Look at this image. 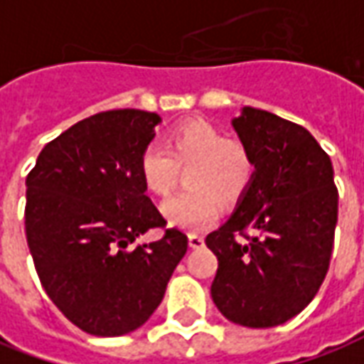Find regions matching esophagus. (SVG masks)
Here are the masks:
<instances>
[{
  "label": "esophagus",
  "instance_id": "1",
  "mask_svg": "<svg viewBox=\"0 0 364 364\" xmlns=\"http://www.w3.org/2000/svg\"><path fill=\"white\" fill-rule=\"evenodd\" d=\"M189 246L191 248H203L205 246V238L199 235H189Z\"/></svg>",
  "mask_w": 364,
  "mask_h": 364
}]
</instances>
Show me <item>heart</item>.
<instances>
[{"mask_svg": "<svg viewBox=\"0 0 364 364\" xmlns=\"http://www.w3.org/2000/svg\"><path fill=\"white\" fill-rule=\"evenodd\" d=\"M177 169H187L183 185L187 191L161 205L167 225L181 230H200L218 217V203L232 207L246 195L254 179L250 151L225 139L208 122L189 120L165 138L164 147L149 144L138 161L139 179L147 193L169 195L177 181Z\"/></svg>", "mask_w": 364, "mask_h": 364, "instance_id": "heart-1", "label": "heart"}]
</instances>
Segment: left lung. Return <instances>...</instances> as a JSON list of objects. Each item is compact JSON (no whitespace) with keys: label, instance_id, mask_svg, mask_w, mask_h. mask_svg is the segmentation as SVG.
Masks as SVG:
<instances>
[{"label":"left lung","instance_id":"left-lung-1","mask_svg":"<svg viewBox=\"0 0 364 364\" xmlns=\"http://www.w3.org/2000/svg\"><path fill=\"white\" fill-rule=\"evenodd\" d=\"M232 128L252 156L254 179L205 240L218 260L210 296L232 323L276 327L314 299L329 268L339 203L333 165L306 128L272 112L244 106Z\"/></svg>","mask_w":364,"mask_h":364}]
</instances>
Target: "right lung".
Listing matches in <instances>:
<instances>
[{
    "instance_id": "add662e5",
    "label": "right lung",
    "mask_w": 364,
    "mask_h": 364,
    "mask_svg": "<svg viewBox=\"0 0 364 364\" xmlns=\"http://www.w3.org/2000/svg\"><path fill=\"white\" fill-rule=\"evenodd\" d=\"M154 112L94 114L41 149L27 175L25 235L50 301L82 331H136L164 299L187 236L138 242L165 218L139 179V154L156 138Z\"/></svg>"
}]
</instances>
